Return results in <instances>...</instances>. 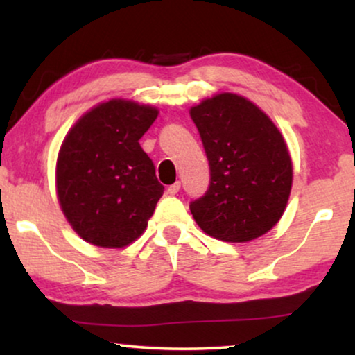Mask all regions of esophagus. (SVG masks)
<instances>
[{
  "label": "esophagus",
  "mask_w": 355,
  "mask_h": 355,
  "mask_svg": "<svg viewBox=\"0 0 355 355\" xmlns=\"http://www.w3.org/2000/svg\"><path fill=\"white\" fill-rule=\"evenodd\" d=\"M179 189H181V182H174L166 189V192L169 193V196H176V193L179 192Z\"/></svg>",
  "instance_id": "34e87169"
}]
</instances>
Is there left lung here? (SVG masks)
<instances>
[{"label":"left lung","instance_id":"1","mask_svg":"<svg viewBox=\"0 0 355 355\" xmlns=\"http://www.w3.org/2000/svg\"><path fill=\"white\" fill-rule=\"evenodd\" d=\"M202 137L210 186L191 202L203 232L225 242H249L268 232L288 205L293 162L273 121L244 96L218 94L191 108Z\"/></svg>","mask_w":355,"mask_h":355}]
</instances>
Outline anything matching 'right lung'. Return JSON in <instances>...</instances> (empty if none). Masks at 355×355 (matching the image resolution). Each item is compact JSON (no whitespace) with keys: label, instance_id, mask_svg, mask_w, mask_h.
I'll use <instances>...</instances> for the list:
<instances>
[{"label":"right lung","instance_id":"right-lung-1","mask_svg":"<svg viewBox=\"0 0 355 355\" xmlns=\"http://www.w3.org/2000/svg\"><path fill=\"white\" fill-rule=\"evenodd\" d=\"M158 110L113 98L80 116L56 162L61 210L89 244L121 249L142 236L164 187L139 140Z\"/></svg>","mask_w":355,"mask_h":355}]
</instances>
